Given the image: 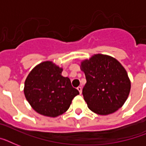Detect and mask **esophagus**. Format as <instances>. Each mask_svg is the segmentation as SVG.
I'll return each mask as SVG.
<instances>
[{"label":"esophagus","instance_id":"34e87169","mask_svg":"<svg viewBox=\"0 0 146 146\" xmlns=\"http://www.w3.org/2000/svg\"><path fill=\"white\" fill-rule=\"evenodd\" d=\"M77 90L79 92V94H82V87L79 86V87L77 88Z\"/></svg>","mask_w":146,"mask_h":146}]
</instances>
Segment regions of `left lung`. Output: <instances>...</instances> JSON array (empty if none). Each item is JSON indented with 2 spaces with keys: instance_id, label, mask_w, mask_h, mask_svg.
<instances>
[{
  "instance_id": "1",
  "label": "left lung",
  "mask_w": 146,
  "mask_h": 146,
  "mask_svg": "<svg viewBox=\"0 0 146 146\" xmlns=\"http://www.w3.org/2000/svg\"><path fill=\"white\" fill-rule=\"evenodd\" d=\"M80 67L87 81L82 95L92 112L106 115L124 105L131 91V81L115 58L97 54L82 61Z\"/></svg>"
}]
</instances>
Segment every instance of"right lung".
Wrapping results in <instances>:
<instances>
[{"label": "right lung", "mask_w": 146, "mask_h": 146, "mask_svg": "<svg viewBox=\"0 0 146 146\" xmlns=\"http://www.w3.org/2000/svg\"><path fill=\"white\" fill-rule=\"evenodd\" d=\"M63 69L52 61L36 65L28 74L24 93L31 107L39 114L57 117L64 113L72 100L79 94L68 77L61 76Z\"/></svg>", "instance_id": "obj_1"}]
</instances>
